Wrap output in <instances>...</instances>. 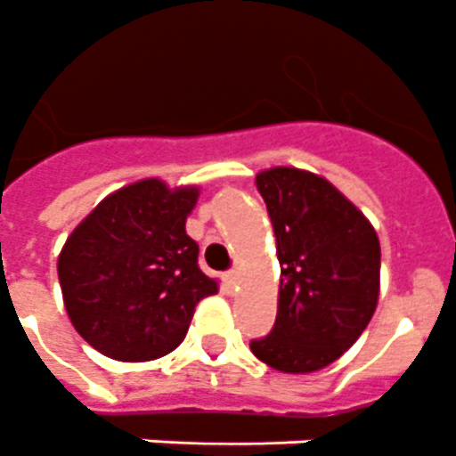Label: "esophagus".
Returning a JSON list of instances; mask_svg holds the SVG:
<instances>
[{
    "label": "esophagus",
    "mask_w": 456,
    "mask_h": 456,
    "mask_svg": "<svg viewBox=\"0 0 456 456\" xmlns=\"http://www.w3.org/2000/svg\"><path fill=\"white\" fill-rule=\"evenodd\" d=\"M238 278H240V273L235 271V268H232V271H228L224 275V282H225V289L228 291H232L235 289V287H238Z\"/></svg>",
    "instance_id": "obj_1"
}]
</instances>
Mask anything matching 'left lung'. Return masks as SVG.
<instances>
[{"label": "left lung", "mask_w": 456, "mask_h": 456, "mask_svg": "<svg viewBox=\"0 0 456 456\" xmlns=\"http://www.w3.org/2000/svg\"><path fill=\"white\" fill-rule=\"evenodd\" d=\"M256 188L275 232L280 291L273 331L251 341V353L278 372H318L358 341L377 311V231L313 171L271 167L258 171Z\"/></svg>", "instance_id": "obj_1"}]
</instances>
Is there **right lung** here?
<instances>
[{
    "label": "right lung",
    "instance_id": "obj_1",
    "mask_svg": "<svg viewBox=\"0 0 456 456\" xmlns=\"http://www.w3.org/2000/svg\"><path fill=\"white\" fill-rule=\"evenodd\" d=\"M198 185L141 178L110 192L68 235L58 280L72 327L98 353L145 362L185 338L195 305L218 291L185 221Z\"/></svg>",
    "mask_w": 456,
    "mask_h": 456
}]
</instances>
